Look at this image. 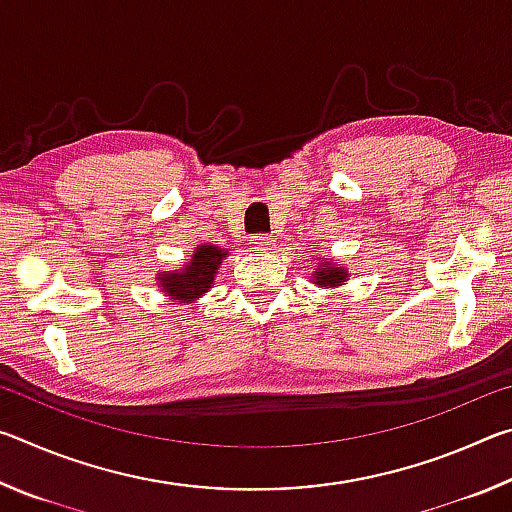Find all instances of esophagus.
I'll return each instance as SVG.
<instances>
[{
    "label": "esophagus",
    "instance_id": "esophagus-1",
    "mask_svg": "<svg viewBox=\"0 0 512 512\" xmlns=\"http://www.w3.org/2000/svg\"><path fill=\"white\" fill-rule=\"evenodd\" d=\"M248 248L257 255H268L273 250V239L268 235H253L248 237Z\"/></svg>",
    "mask_w": 512,
    "mask_h": 512
}]
</instances>
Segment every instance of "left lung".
Wrapping results in <instances>:
<instances>
[{
	"instance_id": "8db88e82",
	"label": "left lung",
	"mask_w": 512,
	"mask_h": 512,
	"mask_svg": "<svg viewBox=\"0 0 512 512\" xmlns=\"http://www.w3.org/2000/svg\"><path fill=\"white\" fill-rule=\"evenodd\" d=\"M348 277V271L341 266H332V268H318L316 271V284H325V287H336V284L343 282Z\"/></svg>"
}]
</instances>
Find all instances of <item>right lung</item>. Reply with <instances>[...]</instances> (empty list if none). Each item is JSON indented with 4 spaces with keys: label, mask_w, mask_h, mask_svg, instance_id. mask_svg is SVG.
Returning <instances> with one entry per match:
<instances>
[{
    "label": "right lung",
    "mask_w": 512,
    "mask_h": 512,
    "mask_svg": "<svg viewBox=\"0 0 512 512\" xmlns=\"http://www.w3.org/2000/svg\"><path fill=\"white\" fill-rule=\"evenodd\" d=\"M225 255L228 253H225V250L219 246L196 248L192 262H189L183 271L160 277L164 293H169V296H173L176 300L201 296V293H205L212 287L216 268H219L221 259Z\"/></svg>",
    "instance_id": "add662e5"
}]
</instances>
